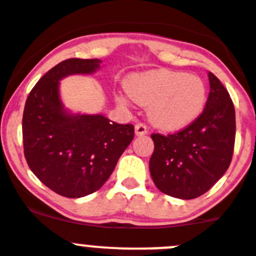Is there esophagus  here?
<instances>
[{
	"mask_svg": "<svg viewBox=\"0 0 256 256\" xmlns=\"http://www.w3.org/2000/svg\"><path fill=\"white\" fill-rule=\"evenodd\" d=\"M148 132V128L145 126V124L139 122L135 125V134H136L138 136H142V135H145V134Z\"/></svg>",
	"mask_w": 256,
	"mask_h": 256,
	"instance_id": "34e87169",
	"label": "esophagus"
}]
</instances>
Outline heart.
Returning a JSON list of instances; mask_svg holds the SVG:
<instances>
[{
    "label": "heart",
    "instance_id": "b5f03b06",
    "mask_svg": "<svg viewBox=\"0 0 256 256\" xmlns=\"http://www.w3.org/2000/svg\"><path fill=\"white\" fill-rule=\"evenodd\" d=\"M131 100L149 107V118L158 128L177 131L188 128L202 114L208 93L199 76L174 70L139 74L128 82ZM122 104L126 96H120Z\"/></svg>",
    "mask_w": 256,
    "mask_h": 256
}]
</instances>
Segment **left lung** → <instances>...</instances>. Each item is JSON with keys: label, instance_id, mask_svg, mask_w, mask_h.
Listing matches in <instances>:
<instances>
[{"label": "left lung", "instance_id": "8db88e82", "mask_svg": "<svg viewBox=\"0 0 256 256\" xmlns=\"http://www.w3.org/2000/svg\"><path fill=\"white\" fill-rule=\"evenodd\" d=\"M208 100L202 114L182 130L153 132L149 160L152 178L162 192L195 199L217 182L232 160L236 136L234 107L227 89L209 72Z\"/></svg>", "mask_w": 256, "mask_h": 256}]
</instances>
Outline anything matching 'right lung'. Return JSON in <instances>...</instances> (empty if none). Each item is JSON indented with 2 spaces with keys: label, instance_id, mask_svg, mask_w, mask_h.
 <instances>
[{
  "label": "right lung",
  "instance_id": "right-lung-1",
  "mask_svg": "<svg viewBox=\"0 0 256 256\" xmlns=\"http://www.w3.org/2000/svg\"><path fill=\"white\" fill-rule=\"evenodd\" d=\"M98 60L68 58L40 78L22 114V144L28 166L47 188L66 198L100 190L131 140L134 125L111 122L102 114H66L58 82L71 74H90Z\"/></svg>",
  "mask_w": 256,
  "mask_h": 256
}]
</instances>
